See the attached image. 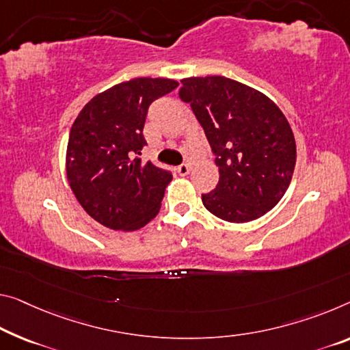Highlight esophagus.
<instances>
[{"instance_id": "obj_1", "label": "esophagus", "mask_w": 350, "mask_h": 350, "mask_svg": "<svg viewBox=\"0 0 350 350\" xmlns=\"http://www.w3.org/2000/svg\"><path fill=\"white\" fill-rule=\"evenodd\" d=\"M178 174L181 175V176H185V175H187L191 172V164L189 163H183V164H180L178 165Z\"/></svg>"}]
</instances>
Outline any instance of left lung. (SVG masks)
Masks as SVG:
<instances>
[{"mask_svg": "<svg viewBox=\"0 0 350 350\" xmlns=\"http://www.w3.org/2000/svg\"><path fill=\"white\" fill-rule=\"evenodd\" d=\"M189 103L216 157L219 183L202 193L209 213L227 222L261 217L280 202L295 167L291 126L266 95L224 77L187 78Z\"/></svg>", "mask_w": 350, "mask_h": 350, "instance_id": "8db88e82", "label": "left lung"}]
</instances>
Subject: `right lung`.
<instances>
[{
    "mask_svg": "<svg viewBox=\"0 0 350 350\" xmlns=\"http://www.w3.org/2000/svg\"><path fill=\"white\" fill-rule=\"evenodd\" d=\"M174 79L136 78L94 96L72 125L67 176L81 206L112 230L142 228L159 213L172 170L142 163L144 125L154 100Z\"/></svg>",
    "mask_w": 350,
    "mask_h": 350,
    "instance_id": "right-lung-1",
    "label": "right lung"
}]
</instances>
